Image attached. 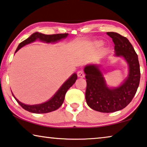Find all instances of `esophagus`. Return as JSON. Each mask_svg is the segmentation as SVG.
Returning a JSON list of instances; mask_svg holds the SVG:
<instances>
[{
  "instance_id": "obj_1",
  "label": "esophagus",
  "mask_w": 147,
  "mask_h": 147,
  "mask_svg": "<svg viewBox=\"0 0 147 147\" xmlns=\"http://www.w3.org/2000/svg\"><path fill=\"white\" fill-rule=\"evenodd\" d=\"M77 74H78V76L79 78H84L85 74H84V71H83L82 69L79 70Z\"/></svg>"
}]
</instances>
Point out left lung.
Masks as SVG:
<instances>
[{
    "label": "left lung",
    "mask_w": 147,
    "mask_h": 147,
    "mask_svg": "<svg viewBox=\"0 0 147 147\" xmlns=\"http://www.w3.org/2000/svg\"><path fill=\"white\" fill-rule=\"evenodd\" d=\"M107 34L115 44V55L123 57L128 63V77L120 86L109 88L99 65H87L84 68L87 82L86 99L92 109L112 113L124 109L130 103L139 86L141 72L138 56L129 40L116 32Z\"/></svg>",
    "instance_id": "8db88e82"
}]
</instances>
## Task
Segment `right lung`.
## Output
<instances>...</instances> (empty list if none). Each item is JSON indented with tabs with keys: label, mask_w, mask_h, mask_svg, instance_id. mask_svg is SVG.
Returning <instances> with one entry per match:
<instances>
[{
	"label": "right lung",
	"mask_w": 147,
	"mask_h": 147,
	"mask_svg": "<svg viewBox=\"0 0 147 147\" xmlns=\"http://www.w3.org/2000/svg\"><path fill=\"white\" fill-rule=\"evenodd\" d=\"M68 34H51V35H46L44 34L39 33V32H35L32 34L29 38H28L26 40H24V41L21 42L19 44L18 48L16 50V52L17 51L26 45V44H30L31 42H34L36 40L39 39L42 42H45L46 43H50V42H56L60 40L63 38H65ZM78 76L76 74H74L71 77H70L62 86L61 88L58 89L54 96L48 101L45 102V103L38 104V105H26L21 103L13 95L14 99L16 101L18 102V103L22 107L23 109L28 111L31 113H46L52 112L58 109L61 105H62L63 101H64L65 95L67 91L69 89L70 87L73 86L74 83L76 82V80H77Z\"/></svg>",
	"instance_id": "right-lung-1"
}]
</instances>
